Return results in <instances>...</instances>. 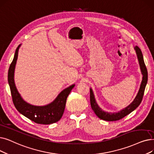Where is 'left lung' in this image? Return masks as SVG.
I'll return each instance as SVG.
<instances>
[{
	"instance_id": "obj_1",
	"label": "left lung",
	"mask_w": 154,
	"mask_h": 154,
	"mask_svg": "<svg viewBox=\"0 0 154 154\" xmlns=\"http://www.w3.org/2000/svg\"><path fill=\"white\" fill-rule=\"evenodd\" d=\"M135 50L136 51L137 55L138 57L140 69H141L142 73L143 75L142 81L141 85H140V88L136 97L128 106H127L126 108L122 109V111H120L119 112H116V113L107 112H104L99 108L97 103L96 102L93 92L91 89H90V102H91V108L93 110V111L95 112V114L97 115V116L100 119L105 120V121H108V122L117 121V120H119L122 119L123 118H124L125 116H126V115L130 114V113L131 112L133 111H134L140 104V103H141L143 94H144L145 87L148 81V72H147V69H146V65L144 62V60H143V57L141 50L140 49V48L138 46H135Z\"/></svg>"
}]
</instances>
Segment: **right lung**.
<instances>
[{"label":"right lung","instance_id":"1","mask_svg":"<svg viewBox=\"0 0 154 154\" xmlns=\"http://www.w3.org/2000/svg\"><path fill=\"white\" fill-rule=\"evenodd\" d=\"M20 46H17L8 71V82L13 103L20 113L36 123L49 125L56 123L61 119L65 110L66 98L75 85H72L62 91L54 101L46 106H35L25 102L17 91L14 81L15 65Z\"/></svg>","mask_w":154,"mask_h":154}]
</instances>
